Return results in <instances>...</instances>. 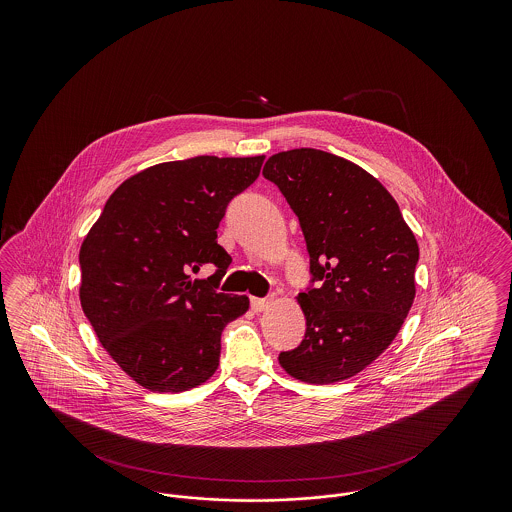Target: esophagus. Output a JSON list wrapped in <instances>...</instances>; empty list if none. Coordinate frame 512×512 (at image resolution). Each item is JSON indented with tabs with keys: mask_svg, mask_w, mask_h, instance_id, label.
Returning a JSON list of instances; mask_svg holds the SVG:
<instances>
[{
	"mask_svg": "<svg viewBox=\"0 0 512 512\" xmlns=\"http://www.w3.org/2000/svg\"><path fill=\"white\" fill-rule=\"evenodd\" d=\"M268 305H270V301H268V299H261V297H251V309H253L255 313H263V311L267 309Z\"/></svg>",
	"mask_w": 512,
	"mask_h": 512,
	"instance_id": "34e87169",
	"label": "esophagus"
}]
</instances>
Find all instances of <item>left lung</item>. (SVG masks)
<instances>
[{"instance_id": "obj_1", "label": "left lung", "mask_w": 512, "mask_h": 512, "mask_svg": "<svg viewBox=\"0 0 512 512\" xmlns=\"http://www.w3.org/2000/svg\"><path fill=\"white\" fill-rule=\"evenodd\" d=\"M263 174L297 215L320 280L295 297L305 338L278 363L305 384L353 378L390 347L413 307V230L380 180L328 151L276 153Z\"/></svg>"}]
</instances>
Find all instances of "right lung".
I'll return each instance as SVG.
<instances>
[{
    "label": "right lung",
    "instance_id": "1",
    "mask_svg": "<svg viewBox=\"0 0 512 512\" xmlns=\"http://www.w3.org/2000/svg\"><path fill=\"white\" fill-rule=\"evenodd\" d=\"M265 155L159 163L126 178L80 247V305L109 357L142 388L180 393L219 368L222 328L249 309L247 295L217 293L232 263L217 228ZM211 279L189 276L203 264Z\"/></svg>",
    "mask_w": 512,
    "mask_h": 512
}]
</instances>
